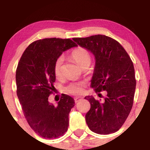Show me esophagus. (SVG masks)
<instances>
[{
	"mask_svg": "<svg viewBox=\"0 0 150 150\" xmlns=\"http://www.w3.org/2000/svg\"><path fill=\"white\" fill-rule=\"evenodd\" d=\"M82 99H83V98L79 97V96H78V97H75V103H78V102L79 101V100H82Z\"/></svg>",
	"mask_w": 150,
	"mask_h": 150,
	"instance_id": "1",
	"label": "esophagus"
}]
</instances>
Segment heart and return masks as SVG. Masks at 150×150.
I'll use <instances>...</instances> for the list:
<instances>
[{"label": "heart", "mask_w": 150, "mask_h": 150, "mask_svg": "<svg viewBox=\"0 0 150 150\" xmlns=\"http://www.w3.org/2000/svg\"><path fill=\"white\" fill-rule=\"evenodd\" d=\"M72 57L80 67L86 63L91 62V59L89 52L85 48H82V47H78L72 52ZM62 63V57H59L55 61L54 72L56 77H59L61 75ZM84 88L85 83L83 82H72L66 87L65 89L69 93L74 94V95H79L84 91Z\"/></svg>", "instance_id": "1"}]
</instances>
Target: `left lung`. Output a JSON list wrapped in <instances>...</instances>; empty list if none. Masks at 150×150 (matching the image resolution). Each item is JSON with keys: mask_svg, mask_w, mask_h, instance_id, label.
Instances as JSON below:
<instances>
[{"mask_svg": "<svg viewBox=\"0 0 150 150\" xmlns=\"http://www.w3.org/2000/svg\"><path fill=\"white\" fill-rule=\"evenodd\" d=\"M72 39L95 57L91 87L96 92L107 93L103 102L92 96L85 97L91 103L86 123L96 134L114 133L125 122L133 105L136 88L133 62L120 44L107 36L98 34ZM98 96L100 97V93Z\"/></svg>", "mask_w": 150, "mask_h": 150, "instance_id": "left-lung-1", "label": "left lung"}]
</instances>
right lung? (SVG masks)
Returning a JSON list of instances; mask_svg holds the SVG:
<instances>
[{"instance_id": "1", "label": "right lung", "mask_w": 150, "mask_h": 150, "mask_svg": "<svg viewBox=\"0 0 150 150\" xmlns=\"http://www.w3.org/2000/svg\"><path fill=\"white\" fill-rule=\"evenodd\" d=\"M78 47L70 39H44L31 43L22 54L16 72L17 96L25 118L39 136L55 139L67 131L75 100L62 94L57 105L48 100L54 91V65L63 52Z\"/></svg>"}]
</instances>
